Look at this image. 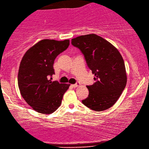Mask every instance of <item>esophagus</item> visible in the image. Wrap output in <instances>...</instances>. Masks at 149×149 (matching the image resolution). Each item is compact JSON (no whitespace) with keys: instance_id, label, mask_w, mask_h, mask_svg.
I'll use <instances>...</instances> for the list:
<instances>
[{"instance_id":"1","label":"esophagus","mask_w":149,"mask_h":149,"mask_svg":"<svg viewBox=\"0 0 149 149\" xmlns=\"http://www.w3.org/2000/svg\"><path fill=\"white\" fill-rule=\"evenodd\" d=\"M80 86V84L79 83V82H77V84L72 85V87H74V88H75V87H77L78 86Z\"/></svg>"}]
</instances>
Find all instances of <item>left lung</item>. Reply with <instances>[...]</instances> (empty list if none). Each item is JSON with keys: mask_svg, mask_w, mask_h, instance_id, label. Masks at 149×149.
<instances>
[{"mask_svg": "<svg viewBox=\"0 0 149 149\" xmlns=\"http://www.w3.org/2000/svg\"><path fill=\"white\" fill-rule=\"evenodd\" d=\"M84 55L95 74V83L87 86L89 96L82 103L95 111H103L117 102L125 89L127 78L125 63L113 44L95 34L81 35L71 40Z\"/></svg>", "mask_w": 149, "mask_h": 149, "instance_id": "1", "label": "left lung"}]
</instances>
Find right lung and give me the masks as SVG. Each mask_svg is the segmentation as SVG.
I'll list each match as a JSON object with an SVG mask.
<instances>
[{
    "label": "right lung",
    "instance_id": "1",
    "mask_svg": "<svg viewBox=\"0 0 149 149\" xmlns=\"http://www.w3.org/2000/svg\"><path fill=\"white\" fill-rule=\"evenodd\" d=\"M69 45V40L44 39L30 47L22 57L18 73L19 88L27 104L38 113H54L70 86L51 80L54 60Z\"/></svg>",
    "mask_w": 149,
    "mask_h": 149
}]
</instances>
